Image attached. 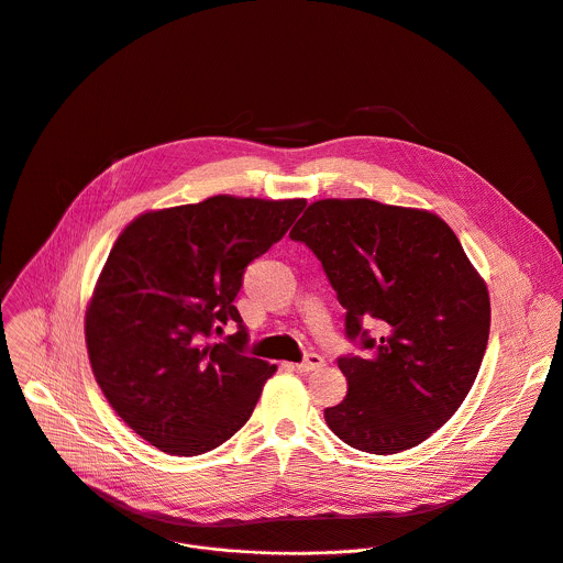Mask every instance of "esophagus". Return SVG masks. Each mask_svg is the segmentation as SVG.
Instances as JSON below:
<instances>
[{
	"mask_svg": "<svg viewBox=\"0 0 563 563\" xmlns=\"http://www.w3.org/2000/svg\"><path fill=\"white\" fill-rule=\"evenodd\" d=\"M323 366V356L317 354V352H308L305 354V360L300 364H296V371L298 373H312V371H319Z\"/></svg>",
	"mask_w": 563,
	"mask_h": 563,
	"instance_id": "34e87169",
	"label": "esophagus"
}]
</instances>
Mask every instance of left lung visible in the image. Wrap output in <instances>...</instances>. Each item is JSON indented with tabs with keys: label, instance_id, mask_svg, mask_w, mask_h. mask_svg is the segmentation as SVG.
Returning a JSON list of instances; mask_svg holds the SVG:
<instances>
[{
	"label": "left lung",
	"instance_id": "obj_1",
	"mask_svg": "<svg viewBox=\"0 0 563 563\" xmlns=\"http://www.w3.org/2000/svg\"><path fill=\"white\" fill-rule=\"evenodd\" d=\"M289 238L321 261L364 350L336 360L347 395L328 427L366 453L418 446L465 401L489 339V294L463 244L438 216L373 199L314 201Z\"/></svg>",
	"mask_w": 563,
	"mask_h": 563
}]
</instances>
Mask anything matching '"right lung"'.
<instances>
[{
	"label": "right lung",
	"instance_id": "obj_1",
	"mask_svg": "<svg viewBox=\"0 0 563 563\" xmlns=\"http://www.w3.org/2000/svg\"><path fill=\"white\" fill-rule=\"evenodd\" d=\"M302 209L305 199L216 195L143 213L114 242L87 308V352L119 418L152 446L207 453L251 418L276 366L246 354L233 300L246 265Z\"/></svg>",
	"mask_w": 563,
	"mask_h": 563
}]
</instances>
